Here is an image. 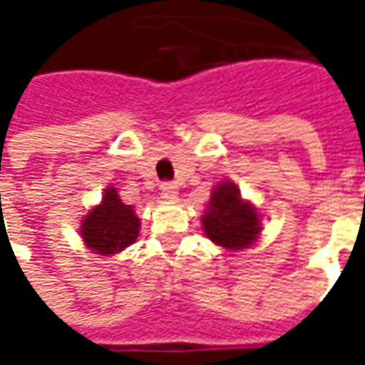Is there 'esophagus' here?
I'll list each match as a JSON object with an SVG mask.
<instances>
[{
	"mask_svg": "<svg viewBox=\"0 0 365 365\" xmlns=\"http://www.w3.org/2000/svg\"><path fill=\"white\" fill-rule=\"evenodd\" d=\"M162 197L170 199V201H175L178 199V185L175 183H162Z\"/></svg>",
	"mask_w": 365,
	"mask_h": 365,
	"instance_id": "esophagus-1",
	"label": "esophagus"
}]
</instances>
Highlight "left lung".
I'll return each mask as SVG.
<instances>
[{
	"label": "left lung",
	"instance_id": "left-lung-1",
	"mask_svg": "<svg viewBox=\"0 0 365 365\" xmlns=\"http://www.w3.org/2000/svg\"><path fill=\"white\" fill-rule=\"evenodd\" d=\"M201 221L207 238L230 252L250 248L262 230L258 209L242 199L240 190L232 182L219 183L211 191Z\"/></svg>",
	"mask_w": 365,
	"mask_h": 365
}]
</instances>
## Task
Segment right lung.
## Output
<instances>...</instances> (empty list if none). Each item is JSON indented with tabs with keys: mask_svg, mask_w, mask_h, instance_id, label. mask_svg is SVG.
<instances>
[{
	"mask_svg": "<svg viewBox=\"0 0 365 365\" xmlns=\"http://www.w3.org/2000/svg\"><path fill=\"white\" fill-rule=\"evenodd\" d=\"M140 219L133 205H125L115 187L103 191L101 203L90 209L80 222V235L91 252L101 256L125 250L138 238Z\"/></svg>",
	"mask_w": 365,
	"mask_h": 365,
	"instance_id": "right-lung-1",
	"label": "right lung"
}]
</instances>
